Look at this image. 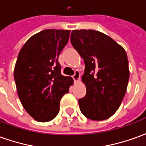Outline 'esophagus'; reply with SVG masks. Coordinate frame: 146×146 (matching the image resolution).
Returning <instances> with one entry per match:
<instances>
[{
  "mask_svg": "<svg viewBox=\"0 0 146 146\" xmlns=\"http://www.w3.org/2000/svg\"><path fill=\"white\" fill-rule=\"evenodd\" d=\"M80 73L78 70H76L75 71V73H74V75L73 76V78L74 80V82L76 83L78 82L80 80Z\"/></svg>",
  "mask_w": 146,
  "mask_h": 146,
  "instance_id": "1",
  "label": "esophagus"
}]
</instances>
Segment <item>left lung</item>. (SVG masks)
Wrapping results in <instances>:
<instances>
[{
  "instance_id": "1",
  "label": "left lung",
  "mask_w": 146,
  "mask_h": 146,
  "mask_svg": "<svg viewBox=\"0 0 146 146\" xmlns=\"http://www.w3.org/2000/svg\"><path fill=\"white\" fill-rule=\"evenodd\" d=\"M70 40L84 60L82 82L87 93L79 99L81 113L92 120H103L116 113L128 84L125 50L110 36L93 30L72 31Z\"/></svg>"
}]
</instances>
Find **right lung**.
<instances>
[{"label":"right lung","instance_id":"1","mask_svg":"<svg viewBox=\"0 0 146 146\" xmlns=\"http://www.w3.org/2000/svg\"><path fill=\"white\" fill-rule=\"evenodd\" d=\"M70 30H44L21 48L14 70L19 98L30 116L39 122L53 119L61 98L73 84L61 74L58 58L69 40Z\"/></svg>","mask_w":146,"mask_h":146}]
</instances>
